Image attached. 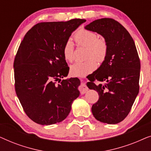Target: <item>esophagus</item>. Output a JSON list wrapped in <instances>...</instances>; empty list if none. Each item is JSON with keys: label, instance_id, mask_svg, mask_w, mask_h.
<instances>
[{"label": "esophagus", "instance_id": "esophagus-1", "mask_svg": "<svg viewBox=\"0 0 151 151\" xmlns=\"http://www.w3.org/2000/svg\"><path fill=\"white\" fill-rule=\"evenodd\" d=\"M82 81V80H81ZM79 91L81 94H84L88 91V87L85 84H82L79 87Z\"/></svg>", "mask_w": 151, "mask_h": 151}]
</instances>
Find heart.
Segmentation results:
<instances>
[{"label": "heart", "instance_id": "1", "mask_svg": "<svg viewBox=\"0 0 151 151\" xmlns=\"http://www.w3.org/2000/svg\"><path fill=\"white\" fill-rule=\"evenodd\" d=\"M74 40L78 46L86 47V60L76 62L70 67L72 75L82 77L91 73L96 69L97 63H102L106 59L108 53V43L103 38H99L96 32L86 29H79L74 34ZM64 58L68 62L74 59V45L71 40H68L63 48Z\"/></svg>", "mask_w": 151, "mask_h": 151}]
</instances>
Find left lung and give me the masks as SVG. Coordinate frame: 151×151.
I'll list each match as a JSON object with an SVG mask.
<instances>
[{
    "mask_svg": "<svg viewBox=\"0 0 151 151\" xmlns=\"http://www.w3.org/2000/svg\"><path fill=\"white\" fill-rule=\"evenodd\" d=\"M85 29L102 35L109 47L106 59L87 83L88 88L99 94L92 113L101 122L115 124L129 115L139 93L140 60L137 49L129 32L113 18L96 20Z\"/></svg>",
    "mask_w": 151,
    "mask_h": 151,
    "instance_id": "left-lung-1",
    "label": "left lung"
}]
</instances>
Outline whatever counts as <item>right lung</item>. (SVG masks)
I'll use <instances>...</instances> for the list:
<instances>
[{"mask_svg": "<svg viewBox=\"0 0 151 151\" xmlns=\"http://www.w3.org/2000/svg\"><path fill=\"white\" fill-rule=\"evenodd\" d=\"M85 21L73 18L39 22L20 43L14 62L15 91L24 113L34 122H60L79 96L78 78L61 80L69 71L63 48L72 32Z\"/></svg>", "mask_w": 151, "mask_h": 151, "instance_id": "add662e5", "label": "right lung"}]
</instances>
